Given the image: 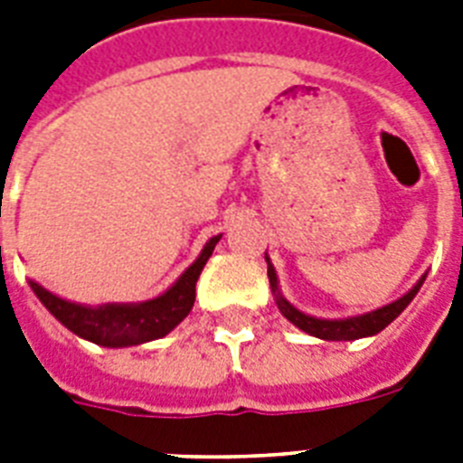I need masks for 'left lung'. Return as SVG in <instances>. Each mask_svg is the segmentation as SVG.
Instances as JSON below:
<instances>
[{
  "instance_id": "obj_1",
  "label": "left lung",
  "mask_w": 463,
  "mask_h": 463,
  "mask_svg": "<svg viewBox=\"0 0 463 463\" xmlns=\"http://www.w3.org/2000/svg\"><path fill=\"white\" fill-rule=\"evenodd\" d=\"M267 274H269V283H271V290H274L276 296V305L281 309V315L293 322L298 329H303L305 334L317 338H324V341H355V338H365V336H374V334H380L387 324H392L396 317L402 315L403 309L409 307V303L416 298V293L423 286L425 276L420 281L413 286V288L406 293L403 298L394 300V303L384 305L380 309H373V312H365V315L358 317H345V319H317V317H309L305 312H300L298 307L286 300L281 296V290H279V279H276V271L271 267V261L267 257Z\"/></svg>"
}]
</instances>
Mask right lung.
<instances>
[{
  "label": "right lung",
  "mask_w": 463,
  "mask_h": 463,
  "mask_svg": "<svg viewBox=\"0 0 463 463\" xmlns=\"http://www.w3.org/2000/svg\"><path fill=\"white\" fill-rule=\"evenodd\" d=\"M218 240L221 235L211 238L194 264L163 296L146 303H108L93 307V305L69 303L35 281H31V288L40 298V303L50 309V315H54V319H60L69 331H74L76 336L86 338L90 344L105 345V348L146 344V341L170 334L189 315V309L194 305L196 279L202 274L203 264L209 261Z\"/></svg>",
  "instance_id": "1"
}]
</instances>
